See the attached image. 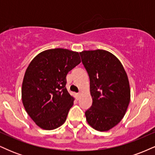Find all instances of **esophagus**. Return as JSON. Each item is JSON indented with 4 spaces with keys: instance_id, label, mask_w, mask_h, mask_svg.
<instances>
[{
    "instance_id": "1",
    "label": "esophagus",
    "mask_w": 155,
    "mask_h": 155,
    "mask_svg": "<svg viewBox=\"0 0 155 155\" xmlns=\"http://www.w3.org/2000/svg\"><path fill=\"white\" fill-rule=\"evenodd\" d=\"M80 95H81V92H78V93H76V98H77L78 100H79V97H80Z\"/></svg>"
}]
</instances>
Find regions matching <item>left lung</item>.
<instances>
[{"label":"left lung","mask_w":155,"mask_h":155,"mask_svg":"<svg viewBox=\"0 0 155 155\" xmlns=\"http://www.w3.org/2000/svg\"><path fill=\"white\" fill-rule=\"evenodd\" d=\"M88 73L92 104L85 112L87 123L96 130L108 131L122 120L130 101V89L123 65L104 49L80 52Z\"/></svg>","instance_id":"8db88e82"}]
</instances>
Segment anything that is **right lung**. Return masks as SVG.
Returning a JSON list of instances; mask_svg holds the SVG:
<instances>
[{"label": "right lung", "instance_id": "add662e5", "mask_svg": "<svg viewBox=\"0 0 155 155\" xmlns=\"http://www.w3.org/2000/svg\"><path fill=\"white\" fill-rule=\"evenodd\" d=\"M81 63L79 53L66 49H47L27 68L22 86L25 109L38 127L54 130L66 120L74 97L68 92V73Z\"/></svg>", "mask_w": 155, "mask_h": 155}]
</instances>
